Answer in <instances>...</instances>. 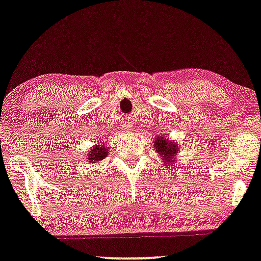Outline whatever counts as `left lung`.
I'll use <instances>...</instances> for the list:
<instances>
[{"label": "left lung", "mask_w": 261, "mask_h": 261, "mask_svg": "<svg viewBox=\"0 0 261 261\" xmlns=\"http://www.w3.org/2000/svg\"><path fill=\"white\" fill-rule=\"evenodd\" d=\"M153 149L165 159L167 166L174 162V155H176V152H178V145L175 143H169V140L166 139V138H157Z\"/></svg>", "instance_id": "8db88e82"}]
</instances>
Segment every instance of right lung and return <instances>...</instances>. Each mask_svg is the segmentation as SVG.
Wrapping results in <instances>:
<instances>
[{"label":"right lung","mask_w":261,"mask_h":261,"mask_svg":"<svg viewBox=\"0 0 261 261\" xmlns=\"http://www.w3.org/2000/svg\"><path fill=\"white\" fill-rule=\"evenodd\" d=\"M109 151L104 149V147L100 145H96L93 147V149L89 151V162L91 163H95L96 161H101L104 160L106 156H108Z\"/></svg>","instance_id":"right-lung-1"}]
</instances>
